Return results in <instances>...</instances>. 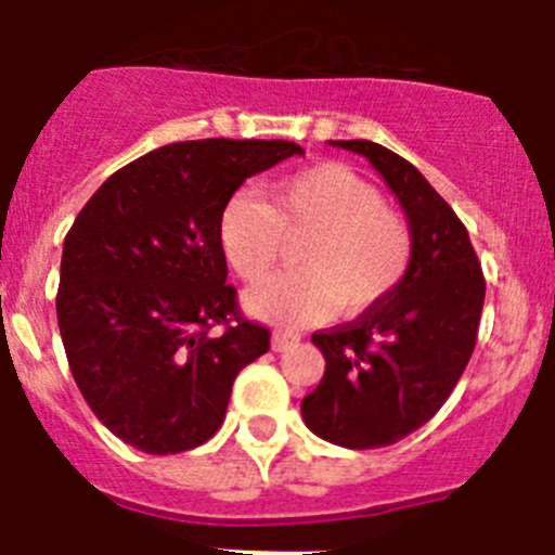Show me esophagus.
<instances>
[{
    "label": "esophagus",
    "instance_id": "esophagus-1",
    "mask_svg": "<svg viewBox=\"0 0 555 555\" xmlns=\"http://www.w3.org/2000/svg\"><path fill=\"white\" fill-rule=\"evenodd\" d=\"M300 345V336L297 333H288V331H274L272 333V350L274 352H286L292 347Z\"/></svg>",
    "mask_w": 555,
    "mask_h": 555
}]
</instances>
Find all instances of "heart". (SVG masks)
<instances>
[{"label": "heart", "mask_w": 555, "mask_h": 555, "mask_svg": "<svg viewBox=\"0 0 555 555\" xmlns=\"http://www.w3.org/2000/svg\"><path fill=\"white\" fill-rule=\"evenodd\" d=\"M219 247L233 272L261 283L297 249L300 272L272 278L244 297L255 320L297 327L341 308L347 317L384 306L405 281L414 238L380 191L341 164H320L281 180L272 203L238 191L219 214Z\"/></svg>", "instance_id": "obj_1"}]
</instances>
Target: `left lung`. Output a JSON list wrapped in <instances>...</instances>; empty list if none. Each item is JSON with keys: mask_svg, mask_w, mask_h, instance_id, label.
<instances>
[{"mask_svg": "<svg viewBox=\"0 0 555 555\" xmlns=\"http://www.w3.org/2000/svg\"><path fill=\"white\" fill-rule=\"evenodd\" d=\"M331 144L364 155L395 191L414 253L384 306L313 333L325 375L300 409L325 442L386 448L423 428L455 389L475 350L487 283L467 228L423 171L375 141Z\"/></svg>", "mask_w": 555, "mask_h": 555, "instance_id": "left-lung-1", "label": "left lung"}]
</instances>
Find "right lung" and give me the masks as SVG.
<instances>
[{
	"label": "right lung",
	"mask_w": 555,
	"mask_h": 555,
	"mask_svg": "<svg viewBox=\"0 0 555 555\" xmlns=\"http://www.w3.org/2000/svg\"><path fill=\"white\" fill-rule=\"evenodd\" d=\"M294 141L166 144L113 171L66 233L57 327L77 389L111 434L152 455L217 434L235 375L269 350L228 286L219 214ZM224 324L222 337L209 327Z\"/></svg>",
	"instance_id": "add662e5"
}]
</instances>
